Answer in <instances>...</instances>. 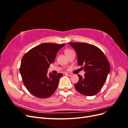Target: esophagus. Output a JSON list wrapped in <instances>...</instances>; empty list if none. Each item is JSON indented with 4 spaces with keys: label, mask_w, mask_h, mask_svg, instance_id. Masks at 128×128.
<instances>
[{
    "label": "esophagus",
    "mask_w": 128,
    "mask_h": 128,
    "mask_svg": "<svg viewBox=\"0 0 128 128\" xmlns=\"http://www.w3.org/2000/svg\"><path fill=\"white\" fill-rule=\"evenodd\" d=\"M66 75H68V76H72V73H70V72H66L65 74Z\"/></svg>",
    "instance_id": "1"
}]
</instances>
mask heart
Segmentation results:
<instances>
[{"label":"heart","instance_id":"obj_1","mask_svg":"<svg viewBox=\"0 0 128 128\" xmlns=\"http://www.w3.org/2000/svg\"><path fill=\"white\" fill-rule=\"evenodd\" d=\"M71 51L70 50H69V49H67V50H66L65 51V53H66V52H69V51Z\"/></svg>","mask_w":128,"mask_h":128}]
</instances>
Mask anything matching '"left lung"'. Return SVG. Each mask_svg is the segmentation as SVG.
Listing matches in <instances>:
<instances>
[{
	"mask_svg": "<svg viewBox=\"0 0 128 128\" xmlns=\"http://www.w3.org/2000/svg\"><path fill=\"white\" fill-rule=\"evenodd\" d=\"M75 49L77 63L84 68V76L78 75L79 80L74 85L76 90L86 96H94L100 90L110 72V65L101 50L86 42H69Z\"/></svg>",
	"mask_w": 128,
	"mask_h": 128,
	"instance_id": "8db88e82",
	"label": "left lung"
}]
</instances>
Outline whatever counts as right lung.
Listing matches in <instances>:
<instances>
[{"label": "right lung", "mask_w": 128, "mask_h": 128, "mask_svg": "<svg viewBox=\"0 0 128 128\" xmlns=\"http://www.w3.org/2000/svg\"><path fill=\"white\" fill-rule=\"evenodd\" d=\"M64 44L42 43L30 50L23 56L20 72L23 83L31 94L46 98L54 93L63 74L50 73L48 75V69L54 61L57 52Z\"/></svg>", "instance_id": "right-lung-1"}]
</instances>
